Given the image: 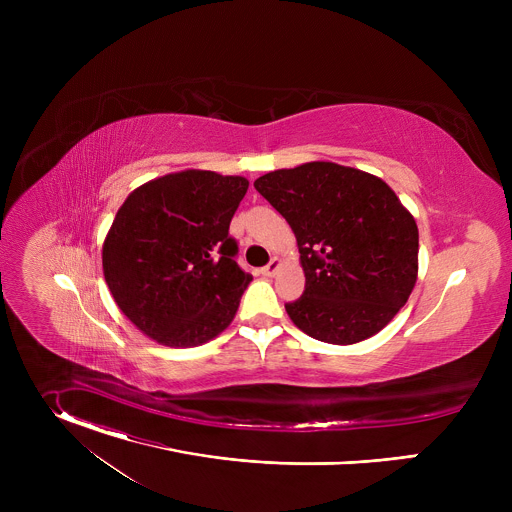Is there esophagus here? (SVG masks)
Masks as SVG:
<instances>
[{
  "label": "esophagus",
  "instance_id": "1",
  "mask_svg": "<svg viewBox=\"0 0 512 512\" xmlns=\"http://www.w3.org/2000/svg\"><path fill=\"white\" fill-rule=\"evenodd\" d=\"M277 269H279V259L277 257H273L263 269H261V273L263 275H267V277H271V275H275L277 273Z\"/></svg>",
  "mask_w": 512,
  "mask_h": 512
}]
</instances>
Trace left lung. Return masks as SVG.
<instances>
[{"mask_svg":"<svg viewBox=\"0 0 512 512\" xmlns=\"http://www.w3.org/2000/svg\"><path fill=\"white\" fill-rule=\"evenodd\" d=\"M255 188L298 239L306 289L285 304L294 324L328 344L383 330L417 279L419 233L397 194L377 176L332 162L269 172Z\"/></svg>","mask_w":512,"mask_h":512,"instance_id":"1","label":"left lung"}]
</instances>
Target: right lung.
Masks as SVG:
<instances>
[{"instance_id": "add662e5", "label": "right lung", "mask_w": 512, "mask_h": 512, "mask_svg": "<svg viewBox=\"0 0 512 512\" xmlns=\"http://www.w3.org/2000/svg\"><path fill=\"white\" fill-rule=\"evenodd\" d=\"M249 182L204 170L168 174L133 190L103 245V273L119 310L166 346L221 334L251 283L229 235Z\"/></svg>"}]
</instances>
